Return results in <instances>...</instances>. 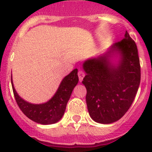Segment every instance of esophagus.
Here are the masks:
<instances>
[{
	"label": "esophagus",
	"instance_id": "esophagus-1",
	"mask_svg": "<svg viewBox=\"0 0 152 152\" xmlns=\"http://www.w3.org/2000/svg\"><path fill=\"white\" fill-rule=\"evenodd\" d=\"M84 76H85V74H84V72H83V71H81V70H80V71L78 72V77H79V80H80V81H82L83 80V77H84Z\"/></svg>",
	"mask_w": 152,
	"mask_h": 152
}]
</instances>
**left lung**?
Returning a JSON list of instances; mask_svg holds the SVG:
<instances>
[{"label": "left lung", "mask_w": 152, "mask_h": 152, "mask_svg": "<svg viewBox=\"0 0 152 152\" xmlns=\"http://www.w3.org/2000/svg\"><path fill=\"white\" fill-rule=\"evenodd\" d=\"M121 55L119 64L110 62L111 53ZM82 83L87 89L86 102L91 118L96 122L110 124L121 118L132 105L140 83V64L137 46L127 31L110 50L87 60Z\"/></svg>", "instance_id": "1"}]
</instances>
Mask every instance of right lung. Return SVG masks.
<instances>
[{"label":"right lung","instance_id":"right-lung-1","mask_svg":"<svg viewBox=\"0 0 152 152\" xmlns=\"http://www.w3.org/2000/svg\"><path fill=\"white\" fill-rule=\"evenodd\" d=\"M77 72V69H75L65 76L53 97L43 104H31L22 99L15 91L11 77L13 94L18 106L27 118L39 124L50 125L57 122L64 115L72 90L78 83Z\"/></svg>","mask_w":152,"mask_h":152}]
</instances>
